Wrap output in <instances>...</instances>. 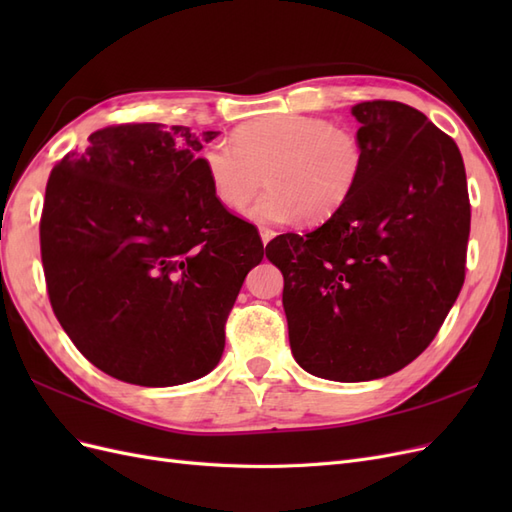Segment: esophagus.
Listing matches in <instances>:
<instances>
[{"instance_id":"1","label":"esophagus","mask_w":512,"mask_h":512,"mask_svg":"<svg viewBox=\"0 0 512 512\" xmlns=\"http://www.w3.org/2000/svg\"><path fill=\"white\" fill-rule=\"evenodd\" d=\"M273 237H275V232H273L271 228H260V239H262V245H267Z\"/></svg>"}]
</instances>
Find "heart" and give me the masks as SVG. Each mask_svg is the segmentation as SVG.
<instances>
[{
	"label": "heart",
	"instance_id": "1",
	"mask_svg": "<svg viewBox=\"0 0 512 512\" xmlns=\"http://www.w3.org/2000/svg\"><path fill=\"white\" fill-rule=\"evenodd\" d=\"M213 196L228 209L247 205L262 183L269 190L247 209L262 226L305 218L331 220L342 209L365 166V149L352 130L305 115H269L247 121L230 143H211L200 153Z\"/></svg>",
	"mask_w": 512,
	"mask_h": 512
}]
</instances>
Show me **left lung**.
<instances>
[{"mask_svg": "<svg viewBox=\"0 0 512 512\" xmlns=\"http://www.w3.org/2000/svg\"><path fill=\"white\" fill-rule=\"evenodd\" d=\"M365 166L348 203L275 237L294 361L312 376H391L440 331L466 277L470 198L459 147L416 108L352 106Z\"/></svg>", "mask_w": 512, "mask_h": 512, "instance_id": "8db88e82", "label": "left lung"}]
</instances>
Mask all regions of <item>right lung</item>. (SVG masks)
<instances>
[{"instance_id": "obj_1", "label": "right lung", "mask_w": 512, "mask_h": 512, "mask_svg": "<svg viewBox=\"0 0 512 512\" xmlns=\"http://www.w3.org/2000/svg\"><path fill=\"white\" fill-rule=\"evenodd\" d=\"M218 134L111 126L46 183L40 250L53 312L85 359L121 382L207 376L245 275L265 256L258 230L226 211L200 164Z\"/></svg>"}]
</instances>
